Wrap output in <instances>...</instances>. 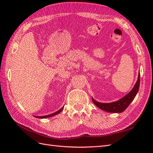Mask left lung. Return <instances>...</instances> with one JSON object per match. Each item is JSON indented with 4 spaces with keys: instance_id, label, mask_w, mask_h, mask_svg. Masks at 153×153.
Segmentation results:
<instances>
[{
    "instance_id": "obj_1",
    "label": "left lung",
    "mask_w": 153,
    "mask_h": 153,
    "mask_svg": "<svg viewBox=\"0 0 153 153\" xmlns=\"http://www.w3.org/2000/svg\"><path fill=\"white\" fill-rule=\"evenodd\" d=\"M139 86L140 73H138V80L136 82L135 85H134L132 90L121 99L115 101V102L108 103H103L98 102V101H95L92 98V100L98 107H99L101 110H103V111L112 113H121L126 109V108L129 105V104L131 103V101L135 98V96L138 91V89H139Z\"/></svg>"
}]
</instances>
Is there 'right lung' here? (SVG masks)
Instances as JSON below:
<instances>
[{"instance_id":"right-lung-1","label":"right lung","mask_w":153,"mask_h":153,"mask_svg":"<svg viewBox=\"0 0 153 153\" xmlns=\"http://www.w3.org/2000/svg\"><path fill=\"white\" fill-rule=\"evenodd\" d=\"M63 108H64V107H62V108H61V109H60L59 110L57 111L56 112H54V113H53V114H50V115H45V116H35V117H38V118H40V119H44V118H47V117H52V116H53V115H57V114H59V113L61 112V111L63 110Z\"/></svg>"}]
</instances>
